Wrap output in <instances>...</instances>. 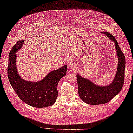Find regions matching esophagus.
Listing matches in <instances>:
<instances>
[{"instance_id": "1", "label": "esophagus", "mask_w": 133, "mask_h": 133, "mask_svg": "<svg viewBox=\"0 0 133 133\" xmlns=\"http://www.w3.org/2000/svg\"><path fill=\"white\" fill-rule=\"evenodd\" d=\"M69 69L71 70H76L77 69V65L75 63H71L69 64Z\"/></svg>"}]
</instances>
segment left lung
I'll return each instance as SVG.
<instances>
[{
    "instance_id": "obj_1",
    "label": "left lung",
    "mask_w": 133,
    "mask_h": 133,
    "mask_svg": "<svg viewBox=\"0 0 133 133\" xmlns=\"http://www.w3.org/2000/svg\"><path fill=\"white\" fill-rule=\"evenodd\" d=\"M105 34L110 40L115 42L118 57L117 72L113 82L108 86H98L90 80L77 74L78 92L84 102L91 105L103 104L108 103L120 92L124 85L125 78V57L117 41L112 34L108 32H100Z\"/></svg>"
}]
</instances>
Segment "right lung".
<instances>
[{
	"label": "right lung",
	"mask_w": 133,
	"mask_h": 133,
	"mask_svg": "<svg viewBox=\"0 0 133 133\" xmlns=\"http://www.w3.org/2000/svg\"><path fill=\"white\" fill-rule=\"evenodd\" d=\"M23 44L24 41H17L9 53L7 68L9 82L19 98L27 104L36 108H44L53 105L57 98L58 82L66 75V65L51 71L40 81H26L21 78L16 67V52Z\"/></svg>",
	"instance_id": "1"
}]
</instances>
